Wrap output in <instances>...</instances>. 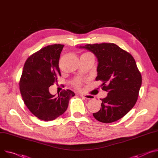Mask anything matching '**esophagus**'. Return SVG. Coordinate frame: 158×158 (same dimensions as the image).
<instances>
[{
  "label": "esophagus",
  "instance_id": "esophagus-1",
  "mask_svg": "<svg viewBox=\"0 0 158 158\" xmlns=\"http://www.w3.org/2000/svg\"><path fill=\"white\" fill-rule=\"evenodd\" d=\"M80 96L83 98H86V99H94L95 98V97L92 95H80Z\"/></svg>",
  "mask_w": 158,
  "mask_h": 158
}]
</instances>
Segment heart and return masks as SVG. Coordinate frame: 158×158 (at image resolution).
<instances>
[{"instance_id":"heart-1","label":"heart","mask_w":158,"mask_h":158,"mask_svg":"<svg viewBox=\"0 0 158 158\" xmlns=\"http://www.w3.org/2000/svg\"><path fill=\"white\" fill-rule=\"evenodd\" d=\"M73 85H74V86L76 87V88H80V87L81 86V85H82V81L81 80H80V79H77V80H75L74 81V82H73Z\"/></svg>"}]
</instances>
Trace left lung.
<instances>
[{"label": "left lung", "instance_id": "1", "mask_svg": "<svg viewBox=\"0 0 158 158\" xmlns=\"http://www.w3.org/2000/svg\"><path fill=\"white\" fill-rule=\"evenodd\" d=\"M80 48L90 50L98 61V75L107 96L101 98L100 110L94 117L111 123L126 115L135 106L142 84V76L133 56L114 43L88 44Z\"/></svg>", "mask_w": 158, "mask_h": 158}]
</instances>
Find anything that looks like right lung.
<instances>
[{
	"instance_id": "1",
	"label": "right lung",
	"mask_w": 158,
	"mask_h": 158,
	"mask_svg": "<svg viewBox=\"0 0 158 158\" xmlns=\"http://www.w3.org/2000/svg\"><path fill=\"white\" fill-rule=\"evenodd\" d=\"M64 45L47 46L31 55L26 61L19 81L20 92L29 111L40 120H53L67 109L72 90H62L58 96L51 95L49 87L61 76L60 54Z\"/></svg>"
}]
</instances>
